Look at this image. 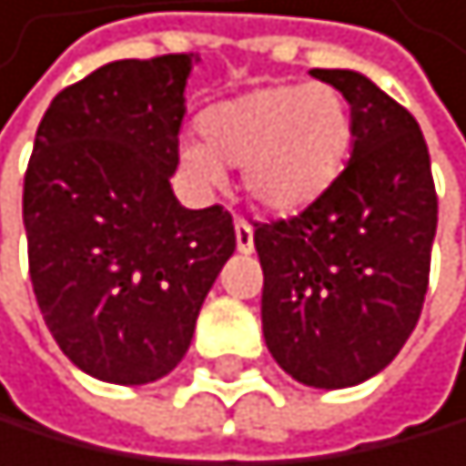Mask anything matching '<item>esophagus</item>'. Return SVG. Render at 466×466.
<instances>
[{
  "label": "esophagus",
  "instance_id": "obj_1",
  "mask_svg": "<svg viewBox=\"0 0 466 466\" xmlns=\"http://www.w3.org/2000/svg\"><path fill=\"white\" fill-rule=\"evenodd\" d=\"M235 240H238V249L240 252H252L256 249V240H252V226L247 219H235Z\"/></svg>",
  "mask_w": 466,
  "mask_h": 466
}]
</instances>
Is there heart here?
Instances as JSON below:
<instances>
[{"instance_id":"obj_1","label":"heart","mask_w":466,"mask_h":466,"mask_svg":"<svg viewBox=\"0 0 466 466\" xmlns=\"http://www.w3.org/2000/svg\"><path fill=\"white\" fill-rule=\"evenodd\" d=\"M198 130L202 139L181 145V166L198 184L219 187L226 166L243 169L252 205L294 217L342 175L354 142V112L336 86L279 83L205 109Z\"/></svg>"}]
</instances>
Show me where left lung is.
I'll use <instances>...</instances> for the list:
<instances>
[{"label":"left lung","mask_w":466,"mask_h":466,"mask_svg":"<svg viewBox=\"0 0 466 466\" xmlns=\"http://www.w3.org/2000/svg\"><path fill=\"white\" fill-rule=\"evenodd\" d=\"M354 112L336 184L291 219L256 223L261 327L294 380L342 390L387 369L429 291L437 193L416 118L357 70H312Z\"/></svg>","instance_id":"8db88e82"}]
</instances>
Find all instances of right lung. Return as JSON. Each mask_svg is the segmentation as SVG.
I'll return each mask as SVG.
<instances>
[{
	"mask_svg": "<svg viewBox=\"0 0 466 466\" xmlns=\"http://www.w3.org/2000/svg\"><path fill=\"white\" fill-rule=\"evenodd\" d=\"M193 53L124 58L62 88L23 181L35 300L86 375L139 387L169 375L235 252L231 214L184 208L169 177Z\"/></svg>",
	"mask_w": 466,
	"mask_h": 466,
	"instance_id": "obj_1",
	"label": "right lung"
}]
</instances>
